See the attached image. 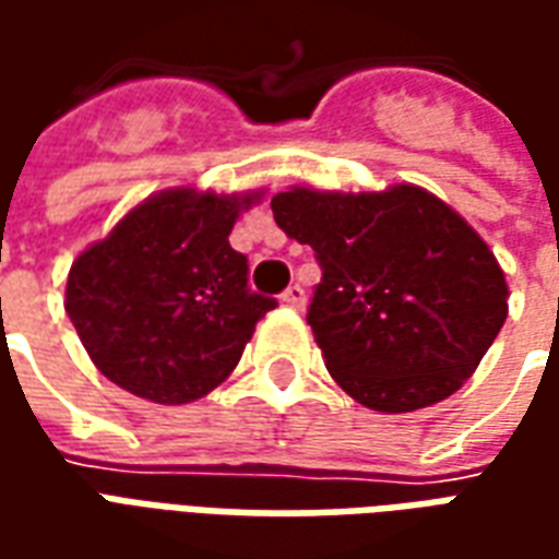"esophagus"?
<instances>
[{"mask_svg": "<svg viewBox=\"0 0 559 559\" xmlns=\"http://www.w3.org/2000/svg\"><path fill=\"white\" fill-rule=\"evenodd\" d=\"M281 302L287 305V308H296V311H299V308L305 305V290L299 287V284H290L287 290L281 293Z\"/></svg>", "mask_w": 559, "mask_h": 559, "instance_id": "34e87169", "label": "esophagus"}]
</instances>
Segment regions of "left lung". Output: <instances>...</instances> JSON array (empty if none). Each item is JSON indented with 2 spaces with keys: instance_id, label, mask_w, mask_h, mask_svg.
I'll return each mask as SVG.
<instances>
[{
  "instance_id": "1",
  "label": "left lung",
  "mask_w": 559,
  "mask_h": 559,
  "mask_svg": "<svg viewBox=\"0 0 559 559\" xmlns=\"http://www.w3.org/2000/svg\"><path fill=\"white\" fill-rule=\"evenodd\" d=\"M323 278L308 323L329 374L377 413H413L464 386L503 329L509 287L479 233L419 185L272 197Z\"/></svg>"
}]
</instances>
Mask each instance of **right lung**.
<instances>
[{
	"label": "right lung",
	"mask_w": 559,
	"mask_h": 559,
	"mask_svg": "<svg viewBox=\"0 0 559 559\" xmlns=\"http://www.w3.org/2000/svg\"><path fill=\"white\" fill-rule=\"evenodd\" d=\"M263 191L167 188L71 263L66 311L95 368L155 404L221 386L275 299L251 293L230 230Z\"/></svg>",
	"instance_id": "right-lung-1"
}]
</instances>
